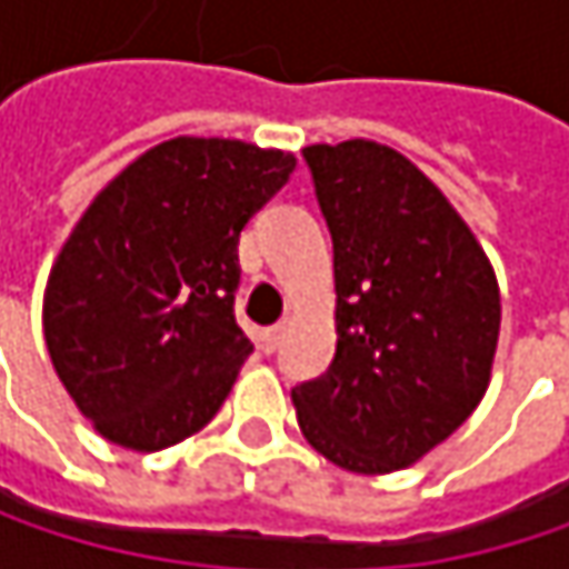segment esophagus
Listing matches in <instances>:
<instances>
[{"label": "esophagus", "instance_id": "esophagus-1", "mask_svg": "<svg viewBox=\"0 0 569 569\" xmlns=\"http://www.w3.org/2000/svg\"><path fill=\"white\" fill-rule=\"evenodd\" d=\"M280 336H283V326H267V329H260V349H263L267 356H270V352H277Z\"/></svg>", "mask_w": 569, "mask_h": 569}]
</instances>
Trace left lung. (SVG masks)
<instances>
[{"label":"left lung","instance_id":"left-lung-1","mask_svg":"<svg viewBox=\"0 0 569 569\" xmlns=\"http://www.w3.org/2000/svg\"><path fill=\"white\" fill-rule=\"evenodd\" d=\"M332 237L336 356L292 389L306 441L356 475L408 468L488 389L495 270L445 193L376 141L302 148Z\"/></svg>","mask_w":569,"mask_h":569}]
</instances>
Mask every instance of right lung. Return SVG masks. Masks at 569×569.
<instances>
[{
    "label": "right lung",
    "mask_w": 569,
    "mask_h": 569,
    "mask_svg": "<svg viewBox=\"0 0 569 569\" xmlns=\"http://www.w3.org/2000/svg\"><path fill=\"white\" fill-rule=\"evenodd\" d=\"M296 158L173 138L118 173L61 247L46 346L94 428L131 451L200 431L253 352L237 326L240 233Z\"/></svg>",
    "instance_id": "1"
}]
</instances>
